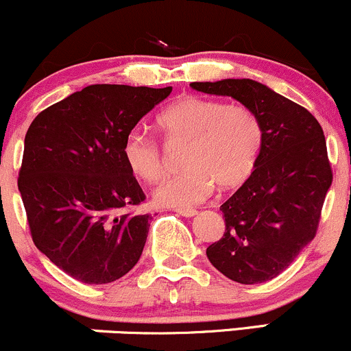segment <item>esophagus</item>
<instances>
[{
  "mask_svg": "<svg viewBox=\"0 0 351 351\" xmlns=\"http://www.w3.org/2000/svg\"><path fill=\"white\" fill-rule=\"evenodd\" d=\"M176 212L179 215H182V217H194L197 214L195 208H176Z\"/></svg>",
  "mask_w": 351,
  "mask_h": 351,
  "instance_id": "1",
  "label": "esophagus"
}]
</instances>
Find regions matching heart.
<instances>
[{
	"label": "heart",
	"instance_id": "obj_1",
	"mask_svg": "<svg viewBox=\"0 0 351 351\" xmlns=\"http://www.w3.org/2000/svg\"><path fill=\"white\" fill-rule=\"evenodd\" d=\"M165 143L186 144L180 174L165 179L156 191L162 206L191 207L220 189L242 186L255 171L265 131L261 116L247 104L187 94L169 104L156 119ZM123 159L129 172L154 184L165 172L164 152L154 137L139 129L125 136Z\"/></svg>",
	"mask_w": 351,
	"mask_h": 351
}]
</instances>
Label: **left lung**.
I'll list each match as a JSON object with an SVG mask.
<instances>
[{"instance_id":"left-lung-1","label":"left lung","mask_w":351,"mask_h":351,"mask_svg":"<svg viewBox=\"0 0 351 351\" xmlns=\"http://www.w3.org/2000/svg\"><path fill=\"white\" fill-rule=\"evenodd\" d=\"M232 96L261 116L265 141L255 171L227 202L222 239L207 247L212 265L230 280L269 282L317 235L333 172L324 129L305 108L252 80L191 82Z\"/></svg>"}]
</instances>
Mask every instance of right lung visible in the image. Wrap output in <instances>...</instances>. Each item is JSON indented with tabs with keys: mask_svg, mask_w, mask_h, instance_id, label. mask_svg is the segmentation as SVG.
I'll return each mask as SVG.
<instances>
[{
	"mask_svg": "<svg viewBox=\"0 0 351 351\" xmlns=\"http://www.w3.org/2000/svg\"><path fill=\"white\" fill-rule=\"evenodd\" d=\"M172 88L93 84L34 117L19 169L31 239L82 283H111L139 262L151 214L123 159L125 136Z\"/></svg>",
	"mask_w": 351,
	"mask_h": 351,
	"instance_id": "obj_1",
	"label": "right lung"
}]
</instances>
